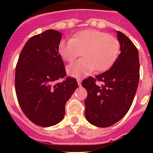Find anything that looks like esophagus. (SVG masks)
Wrapping results in <instances>:
<instances>
[{
	"instance_id": "34e87169",
	"label": "esophagus",
	"mask_w": 153,
	"mask_h": 153,
	"mask_svg": "<svg viewBox=\"0 0 153 153\" xmlns=\"http://www.w3.org/2000/svg\"><path fill=\"white\" fill-rule=\"evenodd\" d=\"M77 82H78V84H79V86H81V84H82L81 79H77Z\"/></svg>"
}]
</instances>
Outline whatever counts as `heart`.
Returning a JSON list of instances; mask_svg holds the SVG:
<instances>
[{
	"mask_svg": "<svg viewBox=\"0 0 153 153\" xmlns=\"http://www.w3.org/2000/svg\"><path fill=\"white\" fill-rule=\"evenodd\" d=\"M82 51V59L69 65L70 76H86L95 70L103 72L116 62L121 51V44L116 37L106 32L86 29L78 32L71 39H62L59 45V53L66 62H72Z\"/></svg>",
	"mask_w": 153,
	"mask_h": 153,
	"instance_id": "b5f03b06",
	"label": "heart"
}]
</instances>
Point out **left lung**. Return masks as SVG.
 Returning a JSON list of instances; mask_svg holds the SVG:
<instances>
[{
  "label": "left lung",
  "instance_id": "left-lung-1",
  "mask_svg": "<svg viewBox=\"0 0 153 153\" xmlns=\"http://www.w3.org/2000/svg\"><path fill=\"white\" fill-rule=\"evenodd\" d=\"M121 53L110 69L84 79L82 86L87 91L85 117L94 126H113L127 114L135 97L140 79L138 50L122 32L117 31ZM96 81L102 82V86Z\"/></svg>",
  "mask_w": 153,
  "mask_h": 153
}]
</instances>
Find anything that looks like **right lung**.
<instances>
[{
    "mask_svg": "<svg viewBox=\"0 0 153 153\" xmlns=\"http://www.w3.org/2000/svg\"><path fill=\"white\" fill-rule=\"evenodd\" d=\"M62 34L49 29L30 38L16 67L15 89L25 116L41 127L55 126L65 115V105L78 87L67 77L59 45ZM65 80L61 83L57 81Z\"/></svg>",
    "mask_w": 153,
    "mask_h": 153,
    "instance_id": "add662e5",
    "label": "right lung"
}]
</instances>
